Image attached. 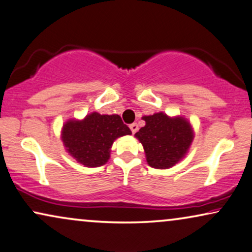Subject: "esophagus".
Here are the masks:
<instances>
[{"instance_id":"obj_1","label":"esophagus","mask_w":252,"mask_h":252,"mask_svg":"<svg viewBox=\"0 0 252 252\" xmlns=\"http://www.w3.org/2000/svg\"><path fill=\"white\" fill-rule=\"evenodd\" d=\"M130 129H131L132 133H136L137 131H138V124H137V123L130 124Z\"/></svg>"}]
</instances>
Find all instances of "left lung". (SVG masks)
Listing matches in <instances>:
<instances>
[{
	"label": "left lung",
	"instance_id": "obj_1",
	"mask_svg": "<svg viewBox=\"0 0 252 252\" xmlns=\"http://www.w3.org/2000/svg\"><path fill=\"white\" fill-rule=\"evenodd\" d=\"M145 126L136 132L143 144L147 163L153 168H169L186 156L192 142L190 123L183 117L170 119L163 113L144 116Z\"/></svg>",
	"mask_w": 252,
	"mask_h": 252
}]
</instances>
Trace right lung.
Segmentation results:
<instances>
[{"instance_id": "1", "label": "right lung", "mask_w": 252, "mask_h": 252, "mask_svg": "<svg viewBox=\"0 0 252 252\" xmlns=\"http://www.w3.org/2000/svg\"><path fill=\"white\" fill-rule=\"evenodd\" d=\"M131 135V130L119 115L92 113L83 121H68L62 130L66 151L86 167L105 165L110 147L119 137Z\"/></svg>"}]
</instances>
